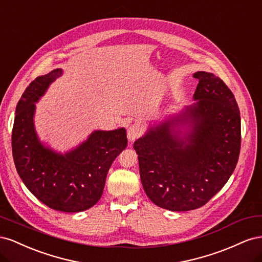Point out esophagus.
Here are the masks:
<instances>
[{
    "mask_svg": "<svg viewBox=\"0 0 262 262\" xmlns=\"http://www.w3.org/2000/svg\"><path fill=\"white\" fill-rule=\"evenodd\" d=\"M142 133V130L140 128L139 124H132L128 128V132H126V136H128V140L130 142H133L134 140H137L140 138Z\"/></svg>",
    "mask_w": 262,
    "mask_h": 262,
    "instance_id": "1",
    "label": "esophagus"
}]
</instances>
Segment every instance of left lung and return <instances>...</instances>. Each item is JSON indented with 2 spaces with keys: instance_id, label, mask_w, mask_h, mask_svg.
Instances as JSON below:
<instances>
[{
  "instance_id": "obj_1",
  "label": "left lung",
  "mask_w": 262,
  "mask_h": 262,
  "mask_svg": "<svg viewBox=\"0 0 262 262\" xmlns=\"http://www.w3.org/2000/svg\"><path fill=\"white\" fill-rule=\"evenodd\" d=\"M191 106L149 125L133 147L149 200L169 211L202 207L232 176L241 152V113L231 90L199 71Z\"/></svg>"
}]
</instances>
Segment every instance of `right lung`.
I'll return each mask as SVG.
<instances>
[{
  "label": "right lung",
  "instance_id": "right-lung-1",
  "mask_svg": "<svg viewBox=\"0 0 262 262\" xmlns=\"http://www.w3.org/2000/svg\"><path fill=\"white\" fill-rule=\"evenodd\" d=\"M62 74V69H55L38 76L23 93L15 112L12 150L20 179L39 201L53 210L75 213L98 202L110 166L128 140L120 128L95 130L64 154L43 144L35 129L36 102Z\"/></svg>",
  "mask_w": 262,
  "mask_h": 262
}]
</instances>
